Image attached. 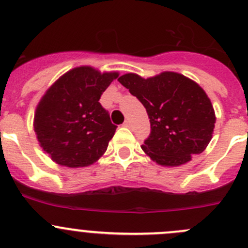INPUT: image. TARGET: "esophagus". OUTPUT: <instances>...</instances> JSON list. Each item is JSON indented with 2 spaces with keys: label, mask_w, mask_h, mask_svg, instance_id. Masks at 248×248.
I'll list each match as a JSON object with an SVG mask.
<instances>
[{
  "label": "esophagus",
  "mask_w": 248,
  "mask_h": 248,
  "mask_svg": "<svg viewBox=\"0 0 248 248\" xmlns=\"http://www.w3.org/2000/svg\"><path fill=\"white\" fill-rule=\"evenodd\" d=\"M124 127H131V121H129V120H126V121L124 122Z\"/></svg>",
  "instance_id": "1"
}]
</instances>
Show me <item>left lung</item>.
I'll return each instance as SVG.
<instances>
[{"label":"left lung","instance_id":"obj_1","mask_svg":"<svg viewBox=\"0 0 248 248\" xmlns=\"http://www.w3.org/2000/svg\"><path fill=\"white\" fill-rule=\"evenodd\" d=\"M117 80L146 109L151 133L141 149L152 161L163 167H179L206 149L216 115L196 81L176 72H162L147 79L127 73Z\"/></svg>","mask_w":248,"mask_h":248}]
</instances>
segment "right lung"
Here are the masks:
<instances>
[{
	"label": "right lung",
	"instance_id": "right-lung-1",
	"mask_svg": "<svg viewBox=\"0 0 248 248\" xmlns=\"http://www.w3.org/2000/svg\"><path fill=\"white\" fill-rule=\"evenodd\" d=\"M117 72L80 66L61 76L34 111L33 128L50 158L68 168L89 167L107 151L116 127L99 98Z\"/></svg>",
	"mask_w": 248,
	"mask_h": 248
}]
</instances>
